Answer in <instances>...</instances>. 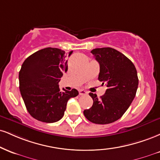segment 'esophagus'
<instances>
[{
    "label": "esophagus",
    "mask_w": 160,
    "mask_h": 160,
    "mask_svg": "<svg viewBox=\"0 0 160 160\" xmlns=\"http://www.w3.org/2000/svg\"><path fill=\"white\" fill-rule=\"evenodd\" d=\"M79 94H80V95H87L88 92L84 89H80L79 90Z\"/></svg>",
    "instance_id": "1"
}]
</instances>
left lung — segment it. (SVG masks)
Listing matches in <instances>:
<instances>
[{"label": "left lung", "mask_w": 160, "mask_h": 160, "mask_svg": "<svg viewBox=\"0 0 160 160\" xmlns=\"http://www.w3.org/2000/svg\"><path fill=\"white\" fill-rule=\"evenodd\" d=\"M100 65L98 80L107 89L101 98L89 93L93 105L83 114L89 122L110 124L118 120L135 98L138 85L135 65L126 56L112 48H95L91 51Z\"/></svg>", "instance_id": "left-lung-1"}]
</instances>
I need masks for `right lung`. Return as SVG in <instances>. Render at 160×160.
Listing matches in <instances>:
<instances>
[{
  "mask_svg": "<svg viewBox=\"0 0 160 160\" xmlns=\"http://www.w3.org/2000/svg\"><path fill=\"white\" fill-rule=\"evenodd\" d=\"M72 53L69 52L68 57ZM67 55L62 50L46 48L25 59L19 72V88L24 104L32 117L46 123L62 118L67 102L79 92H61L59 82L68 71Z\"/></svg>",
  "mask_w": 160,
  "mask_h": 160,
  "instance_id": "1",
  "label": "right lung"
}]
</instances>
